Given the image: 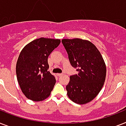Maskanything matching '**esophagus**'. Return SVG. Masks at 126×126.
Here are the masks:
<instances>
[{
    "mask_svg": "<svg viewBox=\"0 0 126 126\" xmlns=\"http://www.w3.org/2000/svg\"><path fill=\"white\" fill-rule=\"evenodd\" d=\"M62 75H63V74H57V76H61Z\"/></svg>",
    "mask_w": 126,
    "mask_h": 126,
    "instance_id": "1",
    "label": "esophagus"
}]
</instances>
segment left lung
Here are the masks:
<instances>
[{
    "instance_id": "obj_1",
    "label": "left lung",
    "mask_w": 126,
    "mask_h": 126,
    "mask_svg": "<svg viewBox=\"0 0 126 126\" xmlns=\"http://www.w3.org/2000/svg\"><path fill=\"white\" fill-rule=\"evenodd\" d=\"M70 63L77 68L66 86L68 98L78 104L89 103L102 89L106 76L104 60L96 46L87 40L75 38L61 41Z\"/></svg>"
}]
</instances>
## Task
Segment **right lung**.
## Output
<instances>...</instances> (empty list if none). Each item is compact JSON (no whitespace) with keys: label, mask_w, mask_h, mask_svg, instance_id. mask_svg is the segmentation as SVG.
I'll list each match as a JSON object with an SVG mask.
<instances>
[{"label":"right lung","mask_w":126,"mask_h":126,"mask_svg":"<svg viewBox=\"0 0 126 126\" xmlns=\"http://www.w3.org/2000/svg\"><path fill=\"white\" fill-rule=\"evenodd\" d=\"M60 43V39L41 37L26 45L20 52L16 74L21 91L27 98L39 102L50 94L56 81L48 70V57Z\"/></svg>","instance_id":"1"}]
</instances>
